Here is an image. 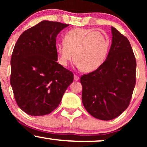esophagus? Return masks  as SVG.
I'll list each match as a JSON object with an SVG mask.
<instances>
[{
  "label": "esophagus",
  "mask_w": 147,
  "mask_h": 147,
  "mask_svg": "<svg viewBox=\"0 0 147 147\" xmlns=\"http://www.w3.org/2000/svg\"><path fill=\"white\" fill-rule=\"evenodd\" d=\"M79 79V76H77V75L74 76V80H75V81H78Z\"/></svg>",
  "instance_id": "1"
}]
</instances>
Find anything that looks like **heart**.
Returning <instances> with one entry per match:
<instances>
[{
    "mask_svg": "<svg viewBox=\"0 0 147 147\" xmlns=\"http://www.w3.org/2000/svg\"><path fill=\"white\" fill-rule=\"evenodd\" d=\"M110 48V38L105 32L75 28L65 34L63 43L56 45L59 63L67 66L73 59L82 71H95L102 65Z\"/></svg>",
    "mask_w": 147,
    "mask_h": 147,
    "instance_id": "heart-1",
    "label": "heart"
}]
</instances>
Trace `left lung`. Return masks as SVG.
I'll list each match as a JSON object with an SVG mask.
<instances>
[{
	"mask_svg": "<svg viewBox=\"0 0 147 147\" xmlns=\"http://www.w3.org/2000/svg\"><path fill=\"white\" fill-rule=\"evenodd\" d=\"M112 43L105 61L81 77L82 103L101 120L115 119L129 105L136 86V60L128 38L111 27Z\"/></svg>",
	"mask_w": 147,
	"mask_h": 147,
	"instance_id": "1",
	"label": "left lung"
}]
</instances>
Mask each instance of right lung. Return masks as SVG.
I'll use <instances>...</instances> for the list:
<instances>
[{
	"label": "right lung",
	"instance_id": "right-lung-1",
	"mask_svg": "<svg viewBox=\"0 0 147 147\" xmlns=\"http://www.w3.org/2000/svg\"><path fill=\"white\" fill-rule=\"evenodd\" d=\"M69 25L43 21L25 30L11 58L10 84L20 109L32 116L58 107L73 74L57 63L56 38Z\"/></svg>",
	"mask_w": 147,
	"mask_h": 147
}]
</instances>
